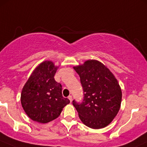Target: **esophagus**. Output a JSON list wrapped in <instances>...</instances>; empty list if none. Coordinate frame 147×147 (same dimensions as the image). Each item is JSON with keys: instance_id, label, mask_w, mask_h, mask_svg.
Here are the masks:
<instances>
[{"instance_id": "esophagus-1", "label": "esophagus", "mask_w": 147, "mask_h": 147, "mask_svg": "<svg viewBox=\"0 0 147 147\" xmlns=\"http://www.w3.org/2000/svg\"><path fill=\"white\" fill-rule=\"evenodd\" d=\"M68 99H69V101H70V102L72 101V96H71V95H69V97H68Z\"/></svg>"}]
</instances>
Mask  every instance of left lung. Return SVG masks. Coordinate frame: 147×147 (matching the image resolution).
Here are the masks:
<instances>
[{
	"instance_id": "8db88e82",
	"label": "left lung",
	"mask_w": 147,
	"mask_h": 147,
	"mask_svg": "<svg viewBox=\"0 0 147 147\" xmlns=\"http://www.w3.org/2000/svg\"><path fill=\"white\" fill-rule=\"evenodd\" d=\"M73 68L80 75L84 92L82 103L72 102L80 119L94 129L107 127L121 107L122 93L117 80L106 65L97 60H86Z\"/></svg>"
}]
</instances>
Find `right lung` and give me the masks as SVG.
<instances>
[{
    "mask_svg": "<svg viewBox=\"0 0 147 147\" xmlns=\"http://www.w3.org/2000/svg\"><path fill=\"white\" fill-rule=\"evenodd\" d=\"M59 66L45 60L35 68L22 89L20 102L32 121L45 124L58 117L69 103L62 94V85L55 80Z\"/></svg>",
    "mask_w": 147,
    "mask_h": 147,
    "instance_id": "obj_1",
    "label": "right lung"
}]
</instances>
